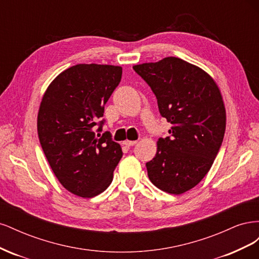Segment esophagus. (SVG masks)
<instances>
[{"label":"esophagus","instance_id":"34e87169","mask_svg":"<svg viewBox=\"0 0 259 259\" xmlns=\"http://www.w3.org/2000/svg\"><path fill=\"white\" fill-rule=\"evenodd\" d=\"M126 147H131V146H134L137 144V140H125L123 143Z\"/></svg>","mask_w":259,"mask_h":259}]
</instances>
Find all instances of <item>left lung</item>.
<instances>
[{
    "instance_id": "left-lung-1",
    "label": "left lung",
    "mask_w": 259,
    "mask_h": 259,
    "mask_svg": "<svg viewBox=\"0 0 259 259\" xmlns=\"http://www.w3.org/2000/svg\"><path fill=\"white\" fill-rule=\"evenodd\" d=\"M158 99L171 124L169 137L156 143L146 164L149 179L162 191L182 194L208 173L222 146L226 109L215 80L200 67L177 57L133 66Z\"/></svg>"
}]
</instances>
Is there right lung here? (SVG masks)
<instances>
[{"label":"right lung","mask_w":259,"mask_h":259,"mask_svg":"<svg viewBox=\"0 0 259 259\" xmlns=\"http://www.w3.org/2000/svg\"><path fill=\"white\" fill-rule=\"evenodd\" d=\"M121 77L119 66L79 64L55 77L42 97L37 113L40 144L59 183L77 197L104 192L123 155L110 133H94Z\"/></svg>","instance_id":"1"}]
</instances>
